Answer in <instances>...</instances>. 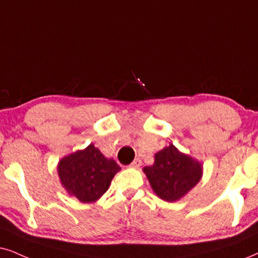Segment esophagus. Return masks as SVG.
<instances>
[{"instance_id": "34e87169", "label": "esophagus", "mask_w": 258, "mask_h": 258, "mask_svg": "<svg viewBox=\"0 0 258 258\" xmlns=\"http://www.w3.org/2000/svg\"><path fill=\"white\" fill-rule=\"evenodd\" d=\"M140 165H142V161H140L139 158H136L135 161H133V162L131 163V164H130V167H131V168H136V169H137V168H139Z\"/></svg>"}]
</instances>
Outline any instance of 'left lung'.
Masks as SVG:
<instances>
[{"mask_svg": "<svg viewBox=\"0 0 258 258\" xmlns=\"http://www.w3.org/2000/svg\"><path fill=\"white\" fill-rule=\"evenodd\" d=\"M156 194L162 200L175 202L198 184L202 164L170 144L155 155V163L143 169Z\"/></svg>", "mask_w": 258, "mask_h": 258, "instance_id": "1", "label": "left lung"}]
</instances>
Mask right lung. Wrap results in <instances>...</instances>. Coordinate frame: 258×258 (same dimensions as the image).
<instances>
[{"instance_id":"1","label":"right lung","mask_w":258,"mask_h":258,"mask_svg":"<svg viewBox=\"0 0 258 258\" xmlns=\"http://www.w3.org/2000/svg\"><path fill=\"white\" fill-rule=\"evenodd\" d=\"M120 168L112 158H106L93 144L65 156L58 163L61 184L81 202H95L108 190Z\"/></svg>"}]
</instances>
